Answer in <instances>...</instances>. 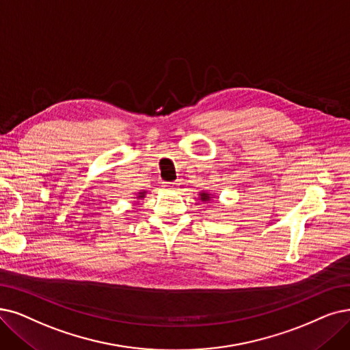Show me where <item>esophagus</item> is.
Returning a JSON list of instances; mask_svg holds the SVG:
<instances>
[{
  "label": "esophagus",
  "mask_w": 350,
  "mask_h": 350,
  "mask_svg": "<svg viewBox=\"0 0 350 350\" xmlns=\"http://www.w3.org/2000/svg\"><path fill=\"white\" fill-rule=\"evenodd\" d=\"M163 187H165L166 189H172V191H176V189H178V185L174 184V183H165Z\"/></svg>",
  "instance_id": "34e87169"
}]
</instances>
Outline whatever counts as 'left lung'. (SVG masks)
I'll list each match as a JSON object with an SVG mask.
<instances>
[{
	"instance_id": "8db88e82",
	"label": "left lung",
	"mask_w": 350,
	"mask_h": 350,
	"mask_svg": "<svg viewBox=\"0 0 350 350\" xmlns=\"http://www.w3.org/2000/svg\"><path fill=\"white\" fill-rule=\"evenodd\" d=\"M200 195H201V201H204V202L211 201V193H208V192H200Z\"/></svg>"
}]
</instances>
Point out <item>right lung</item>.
<instances>
[{
    "label": "right lung",
    "instance_id": "right-lung-1",
    "mask_svg": "<svg viewBox=\"0 0 350 350\" xmlns=\"http://www.w3.org/2000/svg\"><path fill=\"white\" fill-rule=\"evenodd\" d=\"M145 193H146L145 191H141V192H139V193H137V198H139V200H142V198H145Z\"/></svg>",
    "mask_w": 350,
    "mask_h": 350
}]
</instances>
